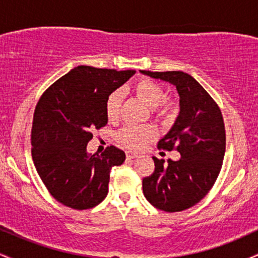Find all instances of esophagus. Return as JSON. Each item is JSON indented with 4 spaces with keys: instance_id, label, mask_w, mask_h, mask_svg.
I'll use <instances>...</instances> for the list:
<instances>
[{
    "instance_id": "1",
    "label": "esophagus",
    "mask_w": 258,
    "mask_h": 258,
    "mask_svg": "<svg viewBox=\"0 0 258 258\" xmlns=\"http://www.w3.org/2000/svg\"><path fill=\"white\" fill-rule=\"evenodd\" d=\"M138 156V153H135V152H126V158L127 159H135Z\"/></svg>"
}]
</instances>
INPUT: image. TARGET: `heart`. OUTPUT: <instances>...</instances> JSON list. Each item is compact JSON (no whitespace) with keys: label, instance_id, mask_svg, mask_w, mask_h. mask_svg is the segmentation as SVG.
<instances>
[{"label":"heart","instance_id":"heart-1","mask_svg":"<svg viewBox=\"0 0 258 258\" xmlns=\"http://www.w3.org/2000/svg\"><path fill=\"white\" fill-rule=\"evenodd\" d=\"M133 92L139 99L152 108L156 120L166 121L177 112V103L170 97H165V90L158 82L150 79H141L133 85ZM122 103V92L115 90L105 99V115L109 120L119 117ZM155 137V128L150 125H126L116 133V139L130 149H141L147 142Z\"/></svg>","mask_w":258,"mask_h":258}]
</instances>
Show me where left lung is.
<instances>
[{"label": "left lung", "mask_w": 258, "mask_h": 258, "mask_svg": "<svg viewBox=\"0 0 258 258\" xmlns=\"http://www.w3.org/2000/svg\"><path fill=\"white\" fill-rule=\"evenodd\" d=\"M142 74L176 86L180 111L158 148L177 150L178 161L153 156L155 170L143 178V193L156 209L179 212L194 206L209 193L220 174L226 152V128L220 106L194 78L183 72Z\"/></svg>", "instance_id": "obj_1"}]
</instances>
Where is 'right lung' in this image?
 Listing matches in <instances>:
<instances>
[{
	"label": "right lung",
	"mask_w": 258,
	"mask_h": 258,
	"mask_svg": "<svg viewBox=\"0 0 258 258\" xmlns=\"http://www.w3.org/2000/svg\"><path fill=\"white\" fill-rule=\"evenodd\" d=\"M136 70L79 65L43 92L34 111L31 155L38 176L55 200L74 210H87L105 199L112 166L126 155L110 146L100 155L86 147L94 130L108 123L105 99Z\"/></svg>",
	"instance_id": "1"
}]
</instances>
